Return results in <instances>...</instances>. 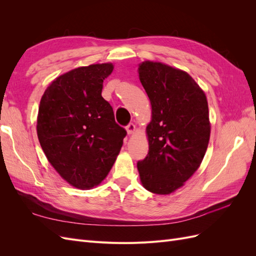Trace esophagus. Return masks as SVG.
<instances>
[{
  "label": "esophagus",
  "instance_id": "1",
  "mask_svg": "<svg viewBox=\"0 0 256 256\" xmlns=\"http://www.w3.org/2000/svg\"><path fill=\"white\" fill-rule=\"evenodd\" d=\"M126 130H127V134L130 136V134H134V131H136V126L134 125L132 122H130L129 125L126 127Z\"/></svg>",
  "mask_w": 256,
  "mask_h": 256
}]
</instances>
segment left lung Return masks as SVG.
<instances>
[{
  "label": "left lung",
  "mask_w": 256,
  "mask_h": 256,
  "mask_svg": "<svg viewBox=\"0 0 256 256\" xmlns=\"http://www.w3.org/2000/svg\"><path fill=\"white\" fill-rule=\"evenodd\" d=\"M138 72L152 106L148 154L138 162V171L146 190L166 196L182 187L202 164L210 138L207 98L182 69L144 60Z\"/></svg>",
  "instance_id": "obj_1"
}]
</instances>
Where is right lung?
Wrapping results in <instances>:
<instances>
[{
  "mask_svg": "<svg viewBox=\"0 0 256 256\" xmlns=\"http://www.w3.org/2000/svg\"><path fill=\"white\" fill-rule=\"evenodd\" d=\"M112 63L81 66L54 79L40 99L37 136L50 164L72 187L88 190L109 174L126 130L102 96Z\"/></svg>",
  "mask_w": 256,
  "mask_h": 256,
  "instance_id": "1",
  "label": "right lung"
}]
</instances>
